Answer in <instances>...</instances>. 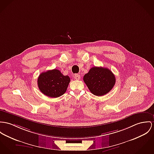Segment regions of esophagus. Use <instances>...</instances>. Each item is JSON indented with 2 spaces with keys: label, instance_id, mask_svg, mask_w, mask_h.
Here are the masks:
<instances>
[{
  "label": "esophagus",
  "instance_id": "esophagus-1",
  "mask_svg": "<svg viewBox=\"0 0 154 154\" xmlns=\"http://www.w3.org/2000/svg\"><path fill=\"white\" fill-rule=\"evenodd\" d=\"M74 79H75V80H80V75L79 74H75L74 75Z\"/></svg>",
  "mask_w": 154,
  "mask_h": 154
}]
</instances>
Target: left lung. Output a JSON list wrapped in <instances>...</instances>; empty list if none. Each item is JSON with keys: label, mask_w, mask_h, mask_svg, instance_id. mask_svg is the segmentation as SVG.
Segmentation results:
<instances>
[{"label": "left lung", "mask_w": 154, "mask_h": 154, "mask_svg": "<svg viewBox=\"0 0 154 154\" xmlns=\"http://www.w3.org/2000/svg\"><path fill=\"white\" fill-rule=\"evenodd\" d=\"M83 80L91 93L103 96L112 90L116 83V77L107 68L93 67L84 75Z\"/></svg>", "instance_id": "obj_1"}]
</instances>
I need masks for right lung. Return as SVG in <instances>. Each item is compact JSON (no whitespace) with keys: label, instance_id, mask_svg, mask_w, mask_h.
Instances as JSON below:
<instances>
[{"label":"right lung","instance_id":"obj_1","mask_svg":"<svg viewBox=\"0 0 154 154\" xmlns=\"http://www.w3.org/2000/svg\"><path fill=\"white\" fill-rule=\"evenodd\" d=\"M70 82L69 76L64 75L57 69H53L42 72L38 77L37 84L43 94L57 98L65 93Z\"/></svg>","mask_w":154,"mask_h":154}]
</instances>
